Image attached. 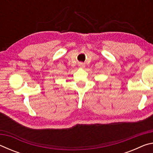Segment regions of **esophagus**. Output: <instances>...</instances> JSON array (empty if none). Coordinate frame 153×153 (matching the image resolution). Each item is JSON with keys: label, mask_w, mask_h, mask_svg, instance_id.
I'll return each mask as SVG.
<instances>
[{"label": "esophagus", "mask_w": 153, "mask_h": 153, "mask_svg": "<svg viewBox=\"0 0 153 153\" xmlns=\"http://www.w3.org/2000/svg\"><path fill=\"white\" fill-rule=\"evenodd\" d=\"M78 66H79V68H84L85 65H84V63H79Z\"/></svg>", "instance_id": "34e87169"}]
</instances>
